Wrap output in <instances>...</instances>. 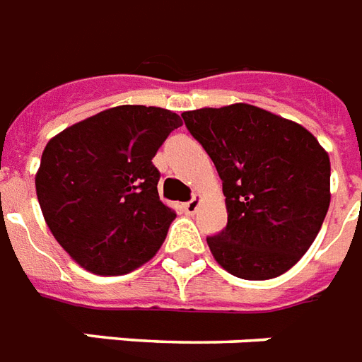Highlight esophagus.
Here are the masks:
<instances>
[{
    "label": "esophagus",
    "instance_id": "esophagus-1",
    "mask_svg": "<svg viewBox=\"0 0 362 362\" xmlns=\"http://www.w3.org/2000/svg\"><path fill=\"white\" fill-rule=\"evenodd\" d=\"M199 202H202V199H199V196H192V199H189V202L185 204V211H187L189 215H194L199 207Z\"/></svg>",
    "mask_w": 362,
    "mask_h": 362
}]
</instances>
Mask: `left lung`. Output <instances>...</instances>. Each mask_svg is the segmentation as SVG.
<instances>
[{"label": "left lung", "mask_w": 362, "mask_h": 362, "mask_svg": "<svg viewBox=\"0 0 362 362\" xmlns=\"http://www.w3.org/2000/svg\"><path fill=\"white\" fill-rule=\"evenodd\" d=\"M222 179L228 224L207 237L233 276L267 280L310 248L331 202V163L299 123L250 104L181 114Z\"/></svg>", "instance_id": "left-lung-1"}]
</instances>
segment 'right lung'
<instances>
[{"mask_svg":"<svg viewBox=\"0 0 362 362\" xmlns=\"http://www.w3.org/2000/svg\"><path fill=\"white\" fill-rule=\"evenodd\" d=\"M181 117L155 106H115L46 144L35 177L56 241L95 274H125L151 259L175 211L158 198L153 157Z\"/></svg>","mask_w":362,"mask_h":362,"instance_id":"right-lung-1","label":"right lung"}]
</instances>
